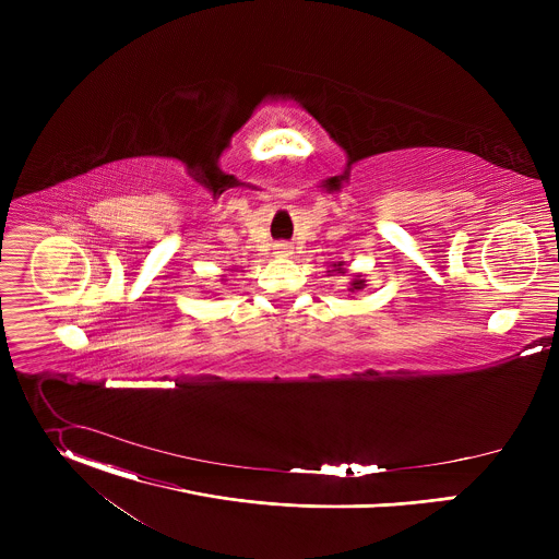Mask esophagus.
I'll use <instances>...</instances> for the list:
<instances>
[{
  "label": "esophagus",
  "instance_id": "1",
  "mask_svg": "<svg viewBox=\"0 0 559 559\" xmlns=\"http://www.w3.org/2000/svg\"><path fill=\"white\" fill-rule=\"evenodd\" d=\"M292 250H294V248H292L289 243H278V246H276V252H278V254H283V257H289V254H292Z\"/></svg>",
  "mask_w": 559,
  "mask_h": 559
}]
</instances>
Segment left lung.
Here are the masks:
<instances>
[{"label":"left lung","instance_id":"left-lung-1","mask_svg":"<svg viewBox=\"0 0 559 559\" xmlns=\"http://www.w3.org/2000/svg\"><path fill=\"white\" fill-rule=\"evenodd\" d=\"M330 274H336V276H347V267H345V263L343 261H338V263H334V270H330ZM367 285H365V276L362 274H349V285H347V292L349 294H358V292H362Z\"/></svg>","mask_w":559,"mask_h":559}]
</instances>
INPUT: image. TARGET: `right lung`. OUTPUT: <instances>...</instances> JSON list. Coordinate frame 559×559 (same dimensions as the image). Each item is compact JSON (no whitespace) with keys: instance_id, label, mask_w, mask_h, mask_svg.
<instances>
[{"instance_id":"obj_1","label":"right lung","mask_w":559,"mask_h":559,"mask_svg":"<svg viewBox=\"0 0 559 559\" xmlns=\"http://www.w3.org/2000/svg\"><path fill=\"white\" fill-rule=\"evenodd\" d=\"M221 281H227V278H225V276H223V278H221Z\"/></svg>"}]
</instances>
